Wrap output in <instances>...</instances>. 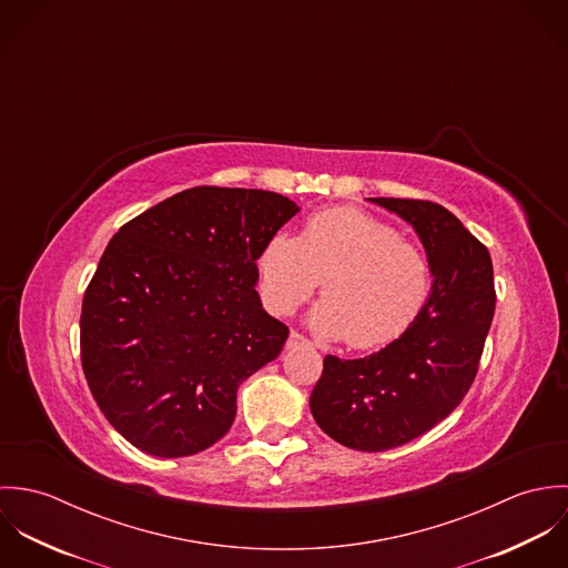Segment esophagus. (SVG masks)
I'll list each match as a JSON object with an SVG mask.
<instances>
[{
	"label": "esophagus",
	"instance_id": "esophagus-1",
	"mask_svg": "<svg viewBox=\"0 0 568 568\" xmlns=\"http://www.w3.org/2000/svg\"><path fill=\"white\" fill-rule=\"evenodd\" d=\"M311 345V341L304 336V334H300V332H291L288 334V341H286V347L288 349H297V347H308Z\"/></svg>",
	"mask_w": 568,
	"mask_h": 568
}]
</instances>
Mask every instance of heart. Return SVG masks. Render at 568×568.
Masks as SVG:
<instances>
[{
  "mask_svg": "<svg viewBox=\"0 0 568 568\" xmlns=\"http://www.w3.org/2000/svg\"><path fill=\"white\" fill-rule=\"evenodd\" d=\"M260 293L280 317L320 288L311 325L325 338L372 349L398 338L426 302L430 262L415 241L356 207L313 214L302 236L275 234L257 257Z\"/></svg>",
  "mask_w": 568,
  "mask_h": 568,
  "instance_id": "heart-1",
  "label": "heart"
}]
</instances>
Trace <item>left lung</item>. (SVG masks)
<instances>
[{"label":"left lung","instance_id":"obj_1","mask_svg":"<svg viewBox=\"0 0 568 568\" xmlns=\"http://www.w3.org/2000/svg\"><path fill=\"white\" fill-rule=\"evenodd\" d=\"M413 225L433 288L405 332L376 354L324 358L311 410L334 442L381 453L424 435L466 398L484 354L496 291L491 257L446 207L419 199H372Z\"/></svg>","mask_w":568,"mask_h":568}]
</instances>
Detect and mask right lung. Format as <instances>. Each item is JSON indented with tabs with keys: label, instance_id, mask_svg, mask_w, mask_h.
Instances as JSON below:
<instances>
[{
	"label": "right lung",
	"instance_id": "add662e5",
	"mask_svg": "<svg viewBox=\"0 0 568 568\" xmlns=\"http://www.w3.org/2000/svg\"><path fill=\"white\" fill-rule=\"evenodd\" d=\"M297 210L277 192L199 185L106 244L82 297V372L135 448L187 457L232 428L241 383L288 338L253 286L264 244Z\"/></svg>",
	"mask_w": 568,
	"mask_h": 568
}]
</instances>
